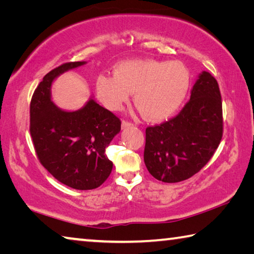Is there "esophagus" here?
Segmentation results:
<instances>
[{
    "instance_id": "esophagus-1",
    "label": "esophagus",
    "mask_w": 254,
    "mask_h": 254,
    "mask_svg": "<svg viewBox=\"0 0 254 254\" xmlns=\"http://www.w3.org/2000/svg\"><path fill=\"white\" fill-rule=\"evenodd\" d=\"M132 124L130 123V122H127V121H122V127L124 128V127H131Z\"/></svg>"
}]
</instances>
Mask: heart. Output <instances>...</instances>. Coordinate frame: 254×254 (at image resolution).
<instances>
[{
  "label": "heart",
  "mask_w": 254,
  "mask_h": 254,
  "mask_svg": "<svg viewBox=\"0 0 254 254\" xmlns=\"http://www.w3.org/2000/svg\"><path fill=\"white\" fill-rule=\"evenodd\" d=\"M95 88L97 97L111 111L121 109L133 93V102L143 118L158 122L171 117L183 104L189 74L179 62L127 60L114 67V76H98Z\"/></svg>",
  "instance_id": "obj_1"
}]
</instances>
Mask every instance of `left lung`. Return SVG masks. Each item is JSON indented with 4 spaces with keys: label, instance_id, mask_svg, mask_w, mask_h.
I'll use <instances>...</instances> for the list:
<instances>
[{
    "label": "left lung",
    "instance_id": "8db88e82",
    "mask_svg": "<svg viewBox=\"0 0 254 254\" xmlns=\"http://www.w3.org/2000/svg\"><path fill=\"white\" fill-rule=\"evenodd\" d=\"M223 134L222 98L216 79L201 71L182 112L145 130L144 163L163 183H179L203 168Z\"/></svg>",
    "mask_w": 254,
    "mask_h": 254
}]
</instances>
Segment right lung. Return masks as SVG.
I'll list each match as a JSON object with an SVG mask.
<instances>
[{"label": "right lung", "mask_w": 254, "mask_h": 254, "mask_svg": "<svg viewBox=\"0 0 254 254\" xmlns=\"http://www.w3.org/2000/svg\"><path fill=\"white\" fill-rule=\"evenodd\" d=\"M86 64L67 63L49 71L30 104V133L41 165L58 182L78 190L95 189L109 177L113 162L105 149L121 131V121L97 104L93 95L76 111L63 110L54 103V81Z\"/></svg>", "instance_id": "obj_1"}]
</instances>
